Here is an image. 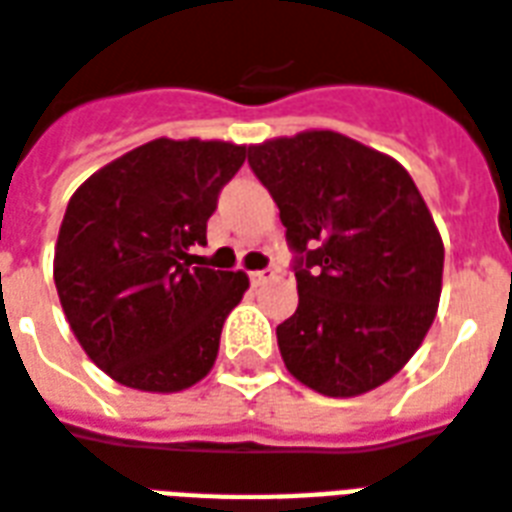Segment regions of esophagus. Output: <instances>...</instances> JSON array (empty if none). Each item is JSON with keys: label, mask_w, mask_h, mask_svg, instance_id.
Listing matches in <instances>:
<instances>
[{"label": "esophagus", "mask_w": 512, "mask_h": 512, "mask_svg": "<svg viewBox=\"0 0 512 512\" xmlns=\"http://www.w3.org/2000/svg\"><path fill=\"white\" fill-rule=\"evenodd\" d=\"M272 275H275L272 270H256V272H251V283H253V286H261V283L270 281Z\"/></svg>", "instance_id": "obj_1"}]
</instances>
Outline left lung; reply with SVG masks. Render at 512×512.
<instances>
[{
  "label": "left lung",
  "mask_w": 512,
  "mask_h": 512,
  "mask_svg": "<svg viewBox=\"0 0 512 512\" xmlns=\"http://www.w3.org/2000/svg\"><path fill=\"white\" fill-rule=\"evenodd\" d=\"M281 210L297 311L278 324L289 374L330 398L393 379L434 324L445 245L409 171L333 130L248 147Z\"/></svg>",
  "instance_id": "left-lung-1"
}]
</instances>
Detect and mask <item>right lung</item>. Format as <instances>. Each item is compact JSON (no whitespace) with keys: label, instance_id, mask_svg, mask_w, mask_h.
<instances>
[{"label":"right lung","instance_id":"obj_1","mask_svg":"<svg viewBox=\"0 0 512 512\" xmlns=\"http://www.w3.org/2000/svg\"><path fill=\"white\" fill-rule=\"evenodd\" d=\"M245 152L229 141L155 138L73 193L54 283L81 349L114 382L179 393L210 374L248 275L201 267L190 248L207 245L220 188Z\"/></svg>","mask_w":512,"mask_h":512}]
</instances>
